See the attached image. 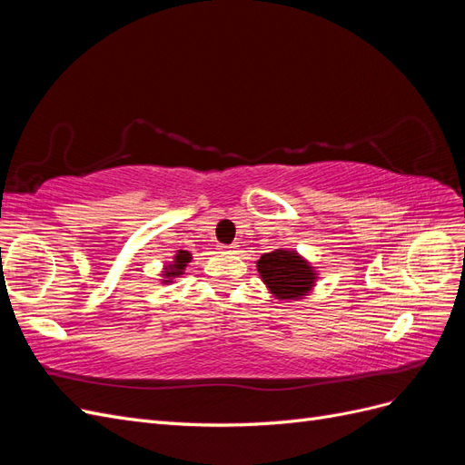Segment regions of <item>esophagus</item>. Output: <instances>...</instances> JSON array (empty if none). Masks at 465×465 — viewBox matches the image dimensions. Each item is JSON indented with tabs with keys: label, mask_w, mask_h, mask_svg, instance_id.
<instances>
[{
	"label": "esophagus",
	"mask_w": 465,
	"mask_h": 465,
	"mask_svg": "<svg viewBox=\"0 0 465 465\" xmlns=\"http://www.w3.org/2000/svg\"><path fill=\"white\" fill-rule=\"evenodd\" d=\"M221 250H223V252H229V254H234V252L238 250V246H236V244H231V246H221Z\"/></svg>",
	"instance_id": "1"
}]
</instances>
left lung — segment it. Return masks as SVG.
<instances>
[{
  "label": "left lung",
  "instance_id": "8db88e82",
  "mask_svg": "<svg viewBox=\"0 0 465 465\" xmlns=\"http://www.w3.org/2000/svg\"><path fill=\"white\" fill-rule=\"evenodd\" d=\"M258 273L277 301H301L312 292L318 281L316 267L297 250L275 248L258 262Z\"/></svg>",
  "mask_w": 465,
  "mask_h": 465
}]
</instances>
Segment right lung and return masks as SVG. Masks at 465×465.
Here are the masks:
<instances>
[{
  "label": "right lung",
  "instance_id": "right-lung-1",
  "mask_svg": "<svg viewBox=\"0 0 465 465\" xmlns=\"http://www.w3.org/2000/svg\"><path fill=\"white\" fill-rule=\"evenodd\" d=\"M190 262H192V254H190L188 250H176V254L173 256V262H168V263L163 265L161 283L163 285H171L174 279L184 275Z\"/></svg>",
  "mask_w": 465,
  "mask_h": 465
}]
</instances>
